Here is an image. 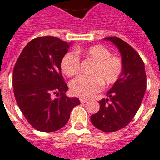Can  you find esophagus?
Instances as JSON below:
<instances>
[{"label": "esophagus", "instance_id": "esophagus-1", "mask_svg": "<svg viewBox=\"0 0 160 160\" xmlns=\"http://www.w3.org/2000/svg\"><path fill=\"white\" fill-rule=\"evenodd\" d=\"M80 102H81V103H85V102H88L89 100L88 99H85V98H80Z\"/></svg>", "mask_w": 160, "mask_h": 160}]
</instances>
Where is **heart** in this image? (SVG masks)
<instances>
[{
  "mask_svg": "<svg viewBox=\"0 0 160 160\" xmlns=\"http://www.w3.org/2000/svg\"><path fill=\"white\" fill-rule=\"evenodd\" d=\"M80 53L91 59L94 64L90 70L91 75H80L70 82V91L75 96L88 98L101 91L102 85L107 86L118 80L122 69V61L111 55L110 51L102 45L65 53L60 62L61 69L65 75L73 76L79 72Z\"/></svg>",
  "mask_w": 160,
  "mask_h": 160,
  "instance_id": "1",
  "label": "heart"
}]
</instances>
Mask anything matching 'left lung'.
<instances>
[{"label":"left lung","instance_id":"1","mask_svg":"<svg viewBox=\"0 0 160 160\" xmlns=\"http://www.w3.org/2000/svg\"><path fill=\"white\" fill-rule=\"evenodd\" d=\"M104 39L118 48L122 69L107 92L109 98L100 101V110L91 116V121L96 128L110 132L126 127L139 109L146 91V73L142 58L128 43L116 37Z\"/></svg>","mask_w":160,"mask_h":160}]
</instances>
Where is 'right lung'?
I'll use <instances>...</instances> for the list:
<instances>
[{"label": "right lung", "mask_w": 160, "mask_h": 160, "mask_svg": "<svg viewBox=\"0 0 160 160\" xmlns=\"http://www.w3.org/2000/svg\"><path fill=\"white\" fill-rule=\"evenodd\" d=\"M71 43L52 36L28 43L16 62L12 85L16 101L29 123L38 131L51 132L68 122L77 97H68L60 62ZM57 96L53 98L52 94Z\"/></svg>", "instance_id": "obj_1"}]
</instances>
